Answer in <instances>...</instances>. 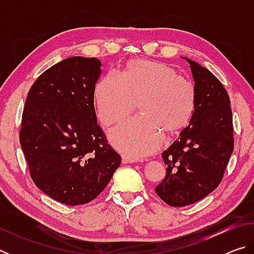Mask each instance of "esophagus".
Masks as SVG:
<instances>
[{"label": "esophagus", "mask_w": 254, "mask_h": 254, "mask_svg": "<svg viewBox=\"0 0 254 254\" xmlns=\"http://www.w3.org/2000/svg\"><path fill=\"white\" fill-rule=\"evenodd\" d=\"M135 159H132L128 156H122V163H134Z\"/></svg>", "instance_id": "34e87169"}]
</instances>
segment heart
Listing matches in <instances>:
<instances>
[{"mask_svg":"<svg viewBox=\"0 0 254 254\" xmlns=\"http://www.w3.org/2000/svg\"><path fill=\"white\" fill-rule=\"evenodd\" d=\"M136 102L141 117L127 120L109 134L113 147L130 158L156 151L160 134L171 137L183 131L195 113L196 92L168 65L144 59L128 62L124 75L107 72L96 85V112L104 126L128 117Z\"/></svg>","mask_w":254,"mask_h":254,"instance_id":"obj_1","label":"heart"}]
</instances>
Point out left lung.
Masks as SVG:
<instances>
[{
    "mask_svg": "<svg viewBox=\"0 0 254 254\" xmlns=\"http://www.w3.org/2000/svg\"><path fill=\"white\" fill-rule=\"evenodd\" d=\"M187 60L195 81L196 109L188 127L162 152L166 177L156 187L160 198L174 207L194 204L222 182L233 152L230 97L207 68Z\"/></svg>",
    "mask_w": 254,
    "mask_h": 254,
    "instance_id": "left-lung-1",
    "label": "left lung"
}]
</instances>
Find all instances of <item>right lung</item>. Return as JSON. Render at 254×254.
Listing matches in <instances>:
<instances>
[{"label":"right lung","instance_id":"obj_1","mask_svg":"<svg viewBox=\"0 0 254 254\" xmlns=\"http://www.w3.org/2000/svg\"><path fill=\"white\" fill-rule=\"evenodd\" d=\"M96 58L69 57L38 77L25 101L20 143L37 187L59 203L87 204L104 190L121 157L97 124Z\"/></svg>","mask_w":254,"mask_h":254}]
</instances>
